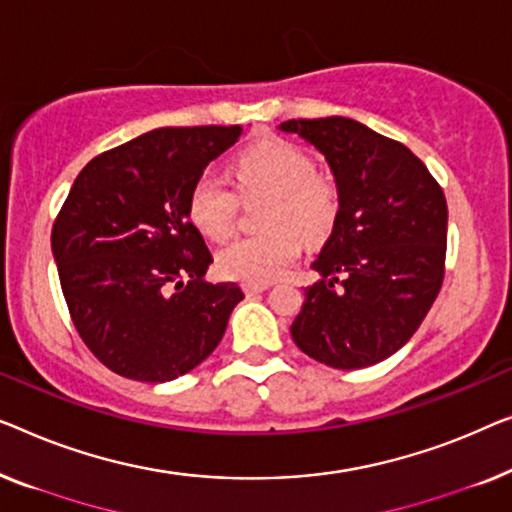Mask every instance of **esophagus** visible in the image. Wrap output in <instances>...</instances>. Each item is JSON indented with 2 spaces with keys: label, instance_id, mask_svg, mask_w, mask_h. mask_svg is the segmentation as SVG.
I'll return each instance as SVG.
<instances>
[{
  "label": "esophagus",
  "instance_id": "34e87169",
  "mask_svg": "<svg viewBox=\"0 0 512 512\" xmlns=\"http://www.w3.org/2000/svg\"><path fill=\"white\" fill-rule=\"evenodd\" d=\"M269 283H243V292L248 294V297H253V294H259L264 290H269Z\"/></svg>",
  "mask_w": 512,
  "mask_h": 512
}]
</instances>
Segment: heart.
<instances>
[{
    "label": "heart",
    "instance_id": "heart-1",
    "mask_svg": "<svg viewBox=\"0 0 512 512\" xmlns=\"http://www.w3.org/2000/svg\"><path fill=\"white\" fill-rule=\"evenodd\" d=\"M241 190L273 194L264 234L239 236L218 253V269L243 283H271L301 255L306 239H322L338 213L336 185L315 174L313 160L292 143L269 139L243 150L234 162ZM187 215L208 239H225L234 229L236 194L222 176L204 171L187 194ZM300 228L297 230L296 227Z\"/></svg>",
    "mask_w": 512,
    "mask_h": 512
}]
</instances>
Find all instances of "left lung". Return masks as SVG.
Segmentation results:
<instances>
[{
	"label": "left lung",
	"mask_w": 512,
	"mask_h": 512,
	"mask_svg": "<svg viewBox=\"0 0 512 512\" xmlns=\"http://www.w3.org/2000/svg\"><path fill=\"white\" fill-rule=\"evenodd\" d=\"M329 164L338 213L311 264L292 322L301 352L331 369H364L403 348L443 285L448 204L427 167L399 141L331 115L287 120Z\"/></svg>",
	"instance_id": "left-lung-1"
}]
</instances>
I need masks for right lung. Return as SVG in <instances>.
<instances>
[{"label":"right lung","mask_w":512,"mask_h":512,"mask_svg":"<svg viewBox=\"0 0 512 512\" xmlns=\"http://www.w3.org/2000/svg\"><path fill=\"white\" fill-rule=\"evenodd\" d=\"M241 125L162 127L85 164L50 248L71 320L99 362L141 383H169L218 348L243 299L206 283L213 262L187 194Z\"/></svg>","instance_id":"add662e5"}]
</instances>
